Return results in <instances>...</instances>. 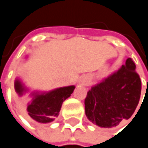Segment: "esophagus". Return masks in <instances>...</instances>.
<instances>
[{
	"mask_svg": "<svg viewBox=\"0 0 148 148\" xmlns=\"http://www.w3.org/2000/svg\"><path fill=\"white\" fill-rule=\"evenodd\" d=\"M81 82H82V84H83V85H86V84L87 83V79H84Z\"/></svg>",
	"mask_w": 148,
	"mask_h": 148,
	"instance_id": "obj_1",
	"label": "esophagus"
}]
</instances>
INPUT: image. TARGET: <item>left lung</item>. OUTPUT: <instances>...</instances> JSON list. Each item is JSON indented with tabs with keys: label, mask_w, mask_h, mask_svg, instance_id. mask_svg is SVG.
<instances>
[{
	"label": "left lung",
	"mask_w": 148,
	"mask_h": 148,
	"mask_svg": "<svg viewBox=\"0 0 148 148\" xmlns=\"http://www.w3.org/2000/svg\"><path fill=\"white\" fill-rule=\"evenodd\" d=\"M140 92L141 81L135 64L128 58L120 69L88 91L85 99L86 115L99 127H116L133 115Z\"/></svg>",
	"instance_id": "8db88e82"
}]
</instances>
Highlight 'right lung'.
<instances>
[{"mask_svg": "<svg viewBox=\"0 0 148 148\" xmlns=\"http://www.w3.org/2000/svg\"><path fill=\"white\" fill-rule=\"evenodd\" d=\"M14 88L17 94L21 97L25 92V87L18 79H16ZM75 86L60 87L45 93H32V101L25 109L26 117L33 122L47 123L58 116L62 104L73 93Z\"/></svg>", "mask_w": 148, "mask_h": 148, "instance_id": "obj_1", "label": "right lung"}]
</instances>
